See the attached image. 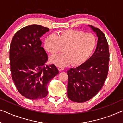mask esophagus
I'll use <instances>...</instances> for the list:
<instances>
[{"label": "esophagus", "instance_id": "34e87169", "mask_svg": "<svg viewBox=\"0 0 123 123\" xmlns=\"http://www.w3.org/2000/svg\"><path fill=\"white\" fill-rule=\"evenodd\" d=\"M64 67H61V66H59V67H58V70L60 71H63V70H64Z\"/></svg>", "mask_w": 123, "mask_h": 123}]
</instances>
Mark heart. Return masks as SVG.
<instances>
[{"label": "heart", "mask_w": 123, "mask_h": 123, "mask_svg": "<svg viewBox=\"0 0 123 123\" xmlns=\"http://www.w3.org/2000/svg\"><path fill=\"white\" fill-rule=\"evenodd\" d=\"M97 43L94 34L76 29L61 31L57 36L51 34L44 41V48L48 52L55 55L65 47V53L52 57L51 61L57 66H65L72 63L78 66L84 63L92 55Z\"/></svg>", "instance_id": "heart-1"}]
</instances>
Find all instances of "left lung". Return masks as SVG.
<instances>
[{"label": "left lung", "instance_id": "left-lung-1", "mask_svg": "<svg viewBox=\"0 0 123 123\" xmlns=\"http://www.w3.org/2000/svg\"><path fill=\"white\" fill-rule=\"evenodd\" d=\"M89 26L98 37L95 51L85 63L67 71V96L77 103L94 98L103 86L108 74L109 50L106 37L100 29Z\"/></svg>", "mask_w": 123, "mask_h": 123}]
</instances>
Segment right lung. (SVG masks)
<instances>
[{"label":"right lung","mask_w":123,"mask_h":123,"mask_svg":"<svg viewBox=\"0 0 123 123\" xmlns=\"http://www.w3.org/2000/svg\"><path fill=\"white\" fill-rule=\"evenodd\" d=\"M49 30L37 25L23 27L10 43L12 78L19 92L29 99L45 98L49 82L59 72L55 65H47V54L41 46L40 37Z\"/></svg>","instance_id":"add662e5"}]
</instances>
